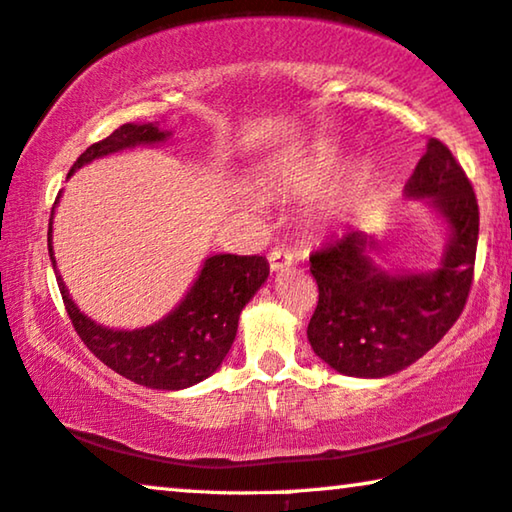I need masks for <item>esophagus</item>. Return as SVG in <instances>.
Instances as JSON below:
<instances>
[{"label": "esophagus", "instance_id": "34e87169", "mask_svg": "<svg viewBox=\"0 0 512 512\" xmlns=\"http://www.w3.org/2000/svg\"><path fill=\"white\" fill-rule=\"evenodd\" d=\"M292 253H287V250H283V248H273L271 253H269V266H271V271H280V269H285V266H290L292 264Z\"/></svg>", "mask_w": 512, "mask_h": 512}]
</instances>
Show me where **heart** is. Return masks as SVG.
<instances>
[{"label":"heart","instance_id":"b5f03b06","mask_svg":"<svg viewBox=\"0 0 512 512\" xmlns=\"http://www.w3.org/2000/svg\"><path fill=\"white\" fill-rule=\"evenodd\" d=\"M320 174H322L320 167H313L311 171H306V174L301 176V181H304V183H315L320 178Z\"/></svg>","mask_w":512,"mask_h":512}]
</instances>
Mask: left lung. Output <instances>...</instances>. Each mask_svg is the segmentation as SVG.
Masks as SVG:
<instances>
[{
  "label": "left lung",
  "instance_id": "1",
  "mask_svg": "<svg viewBox=\"0 0 512 512\" xmlns=\"http://www.w3.org/2000/svg\"><path fill=\"white\" fill-rule=\"evenodd\" d=\"M406 192L431 199L450 222L441 269L387 276L366 257L373 241L355 229L311 253L318 306L308 341L345 376L383 378L406 369L448 334L469 299L480 211L469 176L443 141H429Z\"/></svg>",
  "mask_w": 512,
  "mask_h": 512
}]
</instances>
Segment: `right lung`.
<instances>
[{"label":"right lung","instance_id":"1","mask_svg":"<svg viewBox=\"0 0 512 512\" xmlns=\"http://www.w3.org/2000/svg\"><path fill=\"white\" fill-rule=\"evenodd\" d=\"M164 139L167 132H160L150 122L148 125L127 122L104 141L92 143L74 162L69 176L95 157ZM50 232H53V211L48 227V253L55 266ZM266 276H269V264L259 255L208 257L197 283L187 292L181 306L157 325L134 331H115L95 325L74 306L60 276L57 285L71 325L92 355L139 385L153 390H183L208 378L222 364L234 343L243 306L253 299Z\"/></svg>","mask_w":512,"mask_h":512}]
</instances>
